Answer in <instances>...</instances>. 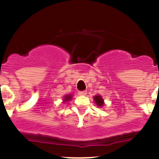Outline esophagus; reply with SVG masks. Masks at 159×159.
Listing matches in <instances>:
<instances>
[{"instance_id": "obj_1", "label": "esophagus", "mask_w": 159, "mask_h": 159, "mask_svg": "<svg viewBox=\"0 0 159 159\" xmlns=\"http://www.w3.org/2000/svg\"><path fill=\"white\" fill-rule=\"evenodd\" d=\"M78 95H80V96L85 95V94H87V91H78Z\"/></svg>"}]
</instances>
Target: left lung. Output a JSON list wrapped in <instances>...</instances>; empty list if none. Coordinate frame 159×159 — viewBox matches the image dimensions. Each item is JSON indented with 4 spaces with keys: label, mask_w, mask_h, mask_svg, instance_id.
<instances>
[{
    "label": "left lung",
    "mask_w": 159,
    "mask_h": 159,
    "mask_svg": "<svg viewBox=\"0 0 159 159\" xmlns=\"http://www.w3.org/2000/svg\"><path fill=\"white\" fill-rule=\"evenodd\" d=\"M94 102H95L96 105H98V107H102L105 103H104V99L102 98V97L101 95H95L94 97Z\"/></svg>",
    "instance_id": "obj_1"
}]
</instances>
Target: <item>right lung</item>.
<instances>
[{
  "mask_svg": "<svg viewBox=\"0 0 159 159\" xmlns=\"http://www.w3.org/2000/svg\"><path fill=\"white\" fill-rule=\"evenodd\" d=\"M72 98V95L71 94H67V95H65V97H64V102H69L70 99Z\"/></svg>",
  "mask_w": 159,
  "mask_h": 159,
  "instance_id": "add662e5",
  "label": "right lung"
}]
</instances>
